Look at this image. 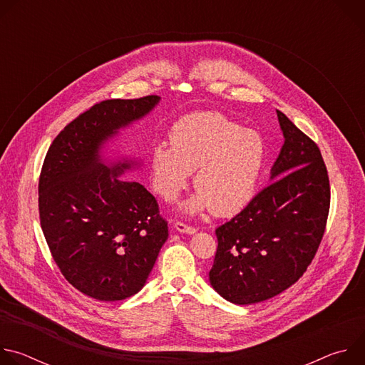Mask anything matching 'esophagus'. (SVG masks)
Listing matches in <instances>:
<instances>
[{
	"label": "esophagus",
	"mask_w": 365,
	"mask_h": 365,
	"mask_svg": "<svg viewBox=\"0 0 365 365\" xmlns=\"http://www.w3.org/2000/svg\"><path fill=\"white\" fill-rule=\"evenodd\" d=\"M175 230H176L178 232L187 234V235H192V234L196 232V230H195L193 227H189V225H186V224H183V222H176V224H175Z\"/></svg>",
	"instance_id": "obj_1"
}]
</instances>
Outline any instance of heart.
<instances>
[{
	"label": "heart",
	"instance_id": "obj_1",
	"mask_svg": "<svg viewBox=\"0 0 365 365\" xmlns=\"http://www.w3.org/2000/svg\"><path fill=\"white\" fill-rule=\"evenodd\" d=\"M169 138L170 144H154L148 159L151 189L162 199L175 200L193 170L197 190L180 203L187 214L211 210L217 217H232L254 199L267 162L258 131L220 113H196L179 120Z\"/></svg>",
	"mask_w": 365,
	"mask_h": 365
}]
</instances>
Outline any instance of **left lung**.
Masks as SVG:
<instances>
[{
  "mask_svg": "<svg viewBox=\"0 0 365 365\" xmlns=\"http://www.w3.org/2000/svg\"><path fill=\"white\" fill-rule=\"evenodd\" d=\"M277 118L284 143L270 185L215 231L210 283L235 304L267 300L296 283L325 232L331 189L321 150L282 111Z\"/></svg>",
  "mask_w": 365,
  "mask_h": 365,
  "instance_id": "8db88e82",
  "label": "left lung"
}]
</instances>
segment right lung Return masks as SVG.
<instances>
[{"label": "right lung", "instance_id": "add662e5", "mask_svg": "<svg viewBox=\"0 0 365 365\" xmlns=\"http://www.w3.org/2000/svg\"><path fill=\"white\" fill-rule=\"evenodd\" d=\"M160 96L108 99L68 124L51 143L38 180L40 224L65 279L102 302L138 293L169 237L154 196L120 179L141 159L108 155L121 130L147 117Z\"/></svg>", "mask_w": 365, "mask_h": 365}]
</instances>
